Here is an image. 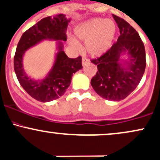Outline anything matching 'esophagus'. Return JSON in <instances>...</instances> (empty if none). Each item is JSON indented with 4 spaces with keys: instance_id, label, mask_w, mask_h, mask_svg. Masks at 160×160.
<instances>
[{
    "instance_id": "obj_1",
    "label": "esophagus",
    "mask_w": 160,
    "mask_h": 160,
    "mask_svg": "<svg viewBox=\"0 0 160 160\" xmlns=\"http://www.w3.org/2000/svg\"><path fill=\"white\" fill-rule=\"evenodd\" d=\"M89 61L88 59H87V58H83V59H82V64H83V67L87 65V64H89Z\"/></svg>"
}]
</instances>
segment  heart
<instances>
[{
    "mask_svg": "<svg viewBox=\"0 0 160 160\" xmlns=\"http://www.w3.org/2000/svg\"><path fill=\"white\" fill-rule=\"evenodd\" d=\"M116 32L117 26L113 20L99 17L84 21L74 29L76 37L85 42L86 52L92 58L101 57L111 48ZM69 43L74 48L80 46L73 37L70 38Z\"/></svg>",
    "mask_w": 160,
    "mask_h": 160,
    "instance_id": "obj_1",
    "label": "heart"
}]
</instances>
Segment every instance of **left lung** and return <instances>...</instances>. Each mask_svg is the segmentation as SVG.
<instances>
[{"mask_svg": "<svg viewBox=\"0 0 160 160\" xmlns=\"http://www.w3.org/2000/svg\"><path fill=\"white\" fill-rule=\"evenodd\" d=\"M120 36L101 57L91 60L98 71L91 80L96 92L103 99L120 101L138 87L146 68L145 48L139 34L128 22L112 14ZM126 55L127 58L122 59Z\"/></svg>", "mask_w": 160, "mask_h": 160, "instance_id": "left-lung-1", "label": "left lung"}]
</instances>
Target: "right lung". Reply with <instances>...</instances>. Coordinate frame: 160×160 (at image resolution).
Here are the masks:
<instances>
[{
	"label": "right lung",
	"mask_w": 160,
	"mask_h": 160,
	"mask_svg": "<svg viewBox=\"0 0 160 160\" xmlns=\"http://www.w3.org/2000/svg\"><path fill=\"white\" fill-rule=\"evenodd\" d=\"M71 19L65 15L43 18L26 30L21 36L14 56V71L21 87L26 92L42 102H48L62 96L71 83L73 73L82 69V58H70L63 51L62 42L67 41V29ZM44 40L58 41L53 66L42 80L32 79L25 73L22 65L25 52Z\"/></svg>",
	"instance_id": "add662e5"
}]
</instances>
